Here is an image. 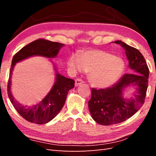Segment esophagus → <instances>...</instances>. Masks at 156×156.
Segmentation results:
<instances>
[{
    "mask_svg": "<svg viewBox=\"0 0 156 156\" xmlns=\"http://www.w3.org/2000/svg\"><path fill=\"white\" fill-rule=\"evenodd\" d=\"M82 83H84V82H83V80H82V79H80V78L76 79V80H75V87H78L79 85L82 84Z\"/></svg>",
    "mask_w": 156,
    "mask_h": 156,
    "instance_id": "34e87169",
    "label": "esophagus"
}]
</instances>
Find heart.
<instances>
[{"label": "heart", "instance_id": "heart-1", "mask_svg": "<svg viewBox=\"0 0 156 156\" xmlns=\"http://www.w3.org/2000/svg\"><path fill=\"white\" fill-rule=\"evenodd\" d=\"M68 65L74 72H88L89 80L98 88L108 87L114 84L125 68L124 62L121 58L98 49L82 52L80 56L72 54Z\"/></svg>", "mask_w": 156, "mask_h": 156}]
</instances>
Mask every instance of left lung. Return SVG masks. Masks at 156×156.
<instances>
[{
    "mask_svg": "<svg viewBox=\"0 0 156 156\" xmlns=\"http://www.w3.org/2000/svg\"><path fill=\"white\" fill-rule=\"evenodd\" d=\"M114 43L124 49L129 68L133 73L125 74L111 87L99 90L92 88L89 111L92 119L102 125L120 123L136 113L144 103L148 86L150 71L141 52L121 41ZM131 85L136 88L134 97L125 99L122 92L126 87Z\"/></svg>",
    "mask_w": 156,
    "mask_h": 156,
    "instance_id": "8db88e82",
    "label": "left lung"
}]
</instances>
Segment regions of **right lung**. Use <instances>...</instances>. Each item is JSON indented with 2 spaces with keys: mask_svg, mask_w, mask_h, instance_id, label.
<instances>
[{
  "mask_svg": "<svg viewBox=\"0 0 156 156\" xmlns=\"http://www.w3.org/2000/svg\"><path fill=\"white\" fill-rule=\"evenodd\" d=\"M64 44L39 39L25 45L13 56L10 69L7 85L9 98L19 114L29 122L36 124H45L52 120L64 105L68 92L74 87L75 82L66 78L55 70V81L51 90L39 103L27 107L19 103L13 97L11 90V76L16 63L31 56L39 55L48 58H55Z\"/></svg>",
  "mask_w": 156,
  "mask_h": 156,
  "instance_id": "add662e5",
  "label": "right lung"
}]
</instances>
